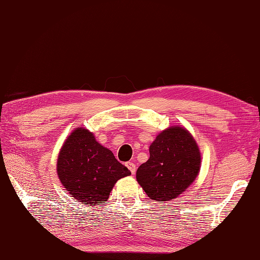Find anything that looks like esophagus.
Wrapping results in <instances>:
<instances>
[{"mask_svg":"<svg viewBox=\"0 0 260 260\" xmlns=\"http://www.w3.org/2000/svg\"><path fill=\"white\" fill-rule=\"evenodd\" d=\"M125 165H126V168L129 169L131 174H135V173H136L137 169H136V164H135V163H132V161H128V163H126Z\"/></svg>","mask_w":260,"mask_h":260,"instance_id":"1","label":"esophagus"}]
</instances>
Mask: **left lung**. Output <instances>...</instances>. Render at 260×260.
<instances>
[{
  "mask_svg": "<svg viewBox=\"0 0 260 260\" xmlns=\"http://www.w3.org/2000/svg\"><path fill=\"white\" fill-rule=\"evenodd\" d=\"M202 154L193 136L184 126L173 125L156 136L149 158L136 178L150 199L170 202L184 192L197 178Z\"/></svg>",
  "mask_w": 260,
  "mask_h": 260,
  "instance_id": "obj_1",
  "label": "left lung"
}]
</instances>
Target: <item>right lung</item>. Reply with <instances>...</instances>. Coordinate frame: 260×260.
I'll list each match as a JSON object with an SVG mask.
<instances>
[{
	"instance_id": "right-lung-1",
	"label": "right lung",
	"mask_w": 260,
	"mask_h": 260,
	"mask_svg": "<svg viewBox=\"0 0 260 260\" xmlns=\"http://www.w3.org/2000/svg\"><path fill=\"white\" fill-rule=\"evenodd\" d=\"M56 172L68 192L86 206L106 202L116 181L131 174L92 132L82 126H77L63 143Z\"/></svg>"
}]
</instances>
